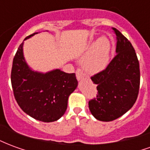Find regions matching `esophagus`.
<instances>
[{
    "label": "esophagus",
    "instance_id": "esophagus-1",
    "mask_svg": "<svg viewBox=\"0 0 150 150\" xmlns=\"http://www.w3.org/2000/svg\"><path fill=\"white\" fill-rule=\"evenodd\" d=\"M85 76H86V75H85V74L81 70L78 69V70L76 71V78H77V79H78L79 81L81 80L82 79L84 78Z\"/></svg>",
    "mask_w": 150,
    "mask_h": 150
}]
</instances>
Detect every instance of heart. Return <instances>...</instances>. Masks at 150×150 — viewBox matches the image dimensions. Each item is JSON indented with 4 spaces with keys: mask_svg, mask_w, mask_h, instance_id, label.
<instances>
[{
    "mask_svg": "<svg viewBox=\"0 0 150 150\" xmlns=\"http://www.w3.org/2000/svg\"><path fill=\"white\" fill-rule=\"evenodd\" d=\"M111 43L102 37L91 44L90 52L82 61V66L89 74H97L107 67L110 57Z\"/></svg>",
    "mask_w": 150,
    "mask_h": 150,
    "instance_id": "heart-1",
    "label": "heart"
}]
</instances>
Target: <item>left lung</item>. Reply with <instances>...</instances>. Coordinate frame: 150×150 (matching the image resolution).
<instances>
[{
    "mask_svg": "<svg viewBox=\"0 0 150 150\" xmlns=\"http://www.w3.org/2000/svg\"><path fill=\"white\" fill-rule=\"evenodd\" d=\"M116 35V56L105 70L91 77L97 86V96L88 103L96 119L112 121L133 106L140 87V67L135 50L119 30Z\"/></svg>",
    "mask_w": 150,
    "mask_h": 150,
    "instance_id": "1",
    "label": "left lung"
}]
</instances>
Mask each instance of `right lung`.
<instances>
[{
    "instance_id": "add662e5",
    "label": "right lung",
    "mask_w": 150,
    "mask_h": 150,
    "mask_svg": "<svg viewBox=\"0 0 150 150\" xmlns=\"http://www.w3.org/2000/svg\"><path fill=\"white\" fill-rule=\"evenodd\" d=\"M23 44L18 47L12 67L11 83L15 100L24 112L35 120L43 122L58 120L67 110L69 96L78 86L75 74L60 69L46 73L32 70L25 59Z\"/></svg>"
}]
</instances>
